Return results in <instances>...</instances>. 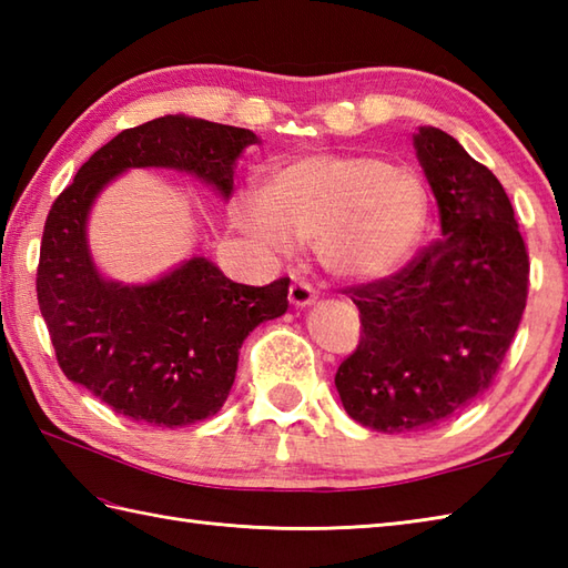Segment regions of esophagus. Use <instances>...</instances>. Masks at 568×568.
I'll use <instances>...</instances> for the list:
<instances>
[{"label": "esophagus", "mask_w": 568, "mask_h": 568, "mask_svg": "<svg viewBox=\"0 0 568 568\" xmlns=\"http://www.w3.org/2000/svg\"><path fill=\"white\" fill-rule=\"evenodd\" d=\"M287 300H291L293 307H310L317 300V295H315V291H312L310 283L295 281L291 285V291H287Z\"/></svg>", "instance_id": "34e87169"}]
</instances>
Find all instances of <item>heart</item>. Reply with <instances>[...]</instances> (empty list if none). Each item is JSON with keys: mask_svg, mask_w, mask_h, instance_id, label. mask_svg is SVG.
<instances>
[{"mask_svg": "<svg viewBox=\"0 0 568 568\" xmlns=\"http://www.w3.org/2000/svg\"><path fill=\"white\" fill-rule=\"evenodd\" d=\"M432 214L427 180L376 153L320 151L275 165L234 226L273 256L315 244L317 261L346 285L383 283L415 258Z\"/></svg>", "mask_w": 568, "mask_h": 568, "instance_id": "heart-1", "label": "heart"}]
</instances>
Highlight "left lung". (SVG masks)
I'll list each match as a JSON object with an SVG mask.
<instances>
[{
    "mask_svg": "<svg viewBox=\"0 0 568 568\" xmlns=\"http://www.w3.org/2000/svg\"><path fill=\"white\" fill-rule=\"evenodd\" d=\"M442 239L383 283L352 287L364 336L336 371L348 417L425 432L488 390L527 303L529 261L500 180L442 129L413 134Z\"/></svg>",
    "mask_w": 568,
    "mask_h": 568,
    "instance_id": "obj_1",
    "label": "left lung"
}]
</instances>
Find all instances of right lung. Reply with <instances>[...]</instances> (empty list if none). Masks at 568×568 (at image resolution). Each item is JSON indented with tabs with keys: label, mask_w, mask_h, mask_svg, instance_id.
<instances>
[{
	"label": "right lung",
	"mask_w": 568,
	"mask_h": 568,
	"mask_svg": "<svg viewBox=\"0 0 568 568\" xmlns=\"http://www.w3.org/2000/svg\"><path fill=\"white\" fill-rule=\"evenodd\" d=\"M253 143L261 139L248 129L159 116L94 151L48 212L36 277L41 315L68 381L114 413L168 429L220 413L241 344L261 322L285 315L291 277L241 285L192 256L149 283L110 281L88 241L94 202L134 168L187 173L229 200L239 155Z\"/></svg>",
	"instance_id": "obj_1"
}]
</instances>
